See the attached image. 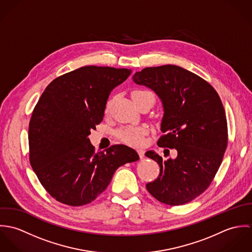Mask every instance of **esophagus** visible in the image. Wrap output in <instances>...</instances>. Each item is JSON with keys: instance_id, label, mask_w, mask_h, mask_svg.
Here are the masks:
<instances>
[{"instance_id": "esophagus-1", "label": "esophagus", "mask_w": 252, "mask_h": 252, "mask_svg": "<svg viewBox=\"0 0 252 252\" xmlns=\"http://www.w3.org/2000/svg\"><path fill=\"white\" fill-rule=\"evenodd\" d=\"M137 152H138V154H139L140 158H141V159H143V158L144 157V149H138V150H137Z\"/></svg>"}]
</instances>
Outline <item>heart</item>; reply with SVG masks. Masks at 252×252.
<instances>
[{"instance_id":"1","label":"heart","mask_w":252,"mask_h":252,"mask_svg":"<svg viewBox=\"0 0 252 252\" xmlns=\"http://www.w3.org/2000/svg\"><path fill=\"white\" fill-rule=\"evenodd\" d=\"M152 95L150 92L145 90H135L132 93V98L134 101L140 100L145 96ZM153 96V95H152ZM109 108V103L106 106V111ZM148 132V128L144 125L136 126V127H124L117 131V138L125 144L133 146H141L145 142V135Z\"/></svg>"}]
</instances>
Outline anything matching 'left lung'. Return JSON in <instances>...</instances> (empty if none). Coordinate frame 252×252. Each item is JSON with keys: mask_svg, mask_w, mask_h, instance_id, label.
I'll return each mask as SVG.
<instances>
[{"mask_svg": "<svg viewBox=\"0 0 252 252\" xmlns=\"http://www.w3.org/2000/svg\"><path fill=\"white\" fill-rule=\"evenodd\" d=\"M133 80L160 98L164 135L157 144L178 152L177 158L167 160L153 150L145 153L160 167L158 178L147 183L146 189L163 204H186L210 186L221 165L228 144L221 100L205 79L176 65L145 68Z\"/></svg>", "mask_w": 252, "mask_h": 252, "instance_id": "8db88e82", "label": "left lung"}]
</instances>
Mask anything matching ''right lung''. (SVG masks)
<instances>
[{
    "label": "right lung",
    "instance_id": "1",
    "mask_svg": "<svg viewBox=\"0 0 252 252\" xmlns=\"http://www.w3.org/2000/svg\"><path fill=\"white\" fill-rule=\"evenodd\" d=\"M131 72L85 66L55 78L41 94L29 124L30 163L58 202L72 207L91 203L120 166L139 160L124 144L95 153L88 138L103 120L110 92Z\"/></svg>",
    "mask_w": 252,
    "mask_h": 252
}]
</instances>
